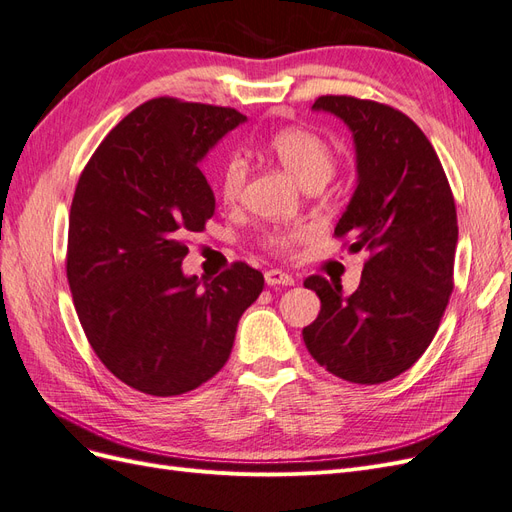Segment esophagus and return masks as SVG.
<instances>
[{
	"label": "esophagus",
	"instance_id": "1",
	"mask_svg": "<svg viewBox=\"0 0 512 512\" xmlns=\"http://www.w3.org/2000/svg\"><path fill=\"white\" fill-rule=\"evenodd\" d=\"M265 282H267V286H292L294 277L282 269H269L265 273Z\"/></svg>",
	"mask_w": 512,
	"mask_h": 512
}]
</instances>
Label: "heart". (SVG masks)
Here are the masks:
<instances>
[{
    "mask_svg": "<svg viewBox=\"0 0 512 512\" xmlns=\"http://www.w3.org/2000/svg\"><path fill=\"white\" fill-rule=\"evenodd\" d=\"M267 149L271 156L280 162L288 173L297 179L303 188L314 183H327L335 170L333 147L324 138L305 128H284L277 130L267 138ZM247 181V162L239 156L228 158L222 168L220 192L228 205L237 203L243 194ZM299 232L273 230L267 232L265 243L273 252H288Z\"/></svg>",
    "mask_w": 512,
    "mask_h": 512,
    "instance_id": "obj_1",
    "label": "heart"
}]
</instances>
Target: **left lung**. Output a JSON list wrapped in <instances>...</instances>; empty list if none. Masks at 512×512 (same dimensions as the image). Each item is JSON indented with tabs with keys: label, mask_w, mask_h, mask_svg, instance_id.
Segmentation results:
<instances>
[{
	"label": "left lung",
	"mask_w": 512,
	"mask_h": 512,
	"mask_svg": "<svg viewBox=\"0 0 512 512\" xmlns=\"http://www.w3.org/2000/svg\"><path fill=\"white\" fill-rule=\"evenodd\" d=\"M352 130L356 190L335 226L350 252H369L361 284L312 275L318 318L303 342L333 376L380 384L410 369L431 344L453 292L457 211L444 168L423 130L397 108L352 96H320Z\"/></svg>",
	"instance_id": "1"
}]
</instances>
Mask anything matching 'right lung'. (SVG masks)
Instances as JSON below:
<instances>
[{"label":"right lung","mask_w":512,"mask_h":512,"mask_svg":"<svg viewBox=\"0 0 512 512\" xmlns=\"http://www.w3.org/2000/svg\"><path fill=\"white\" fill-rule=\"evenodd\" d=\"M243 121L235 108L153 98L108 132L76 183V314L104 367L141 393L173 397L218 374L265 286L245 262L205 282L181 271L185 237L215 211L200 160Z\"/></svg>","instance_id":"obj_1"}]
</instances>
